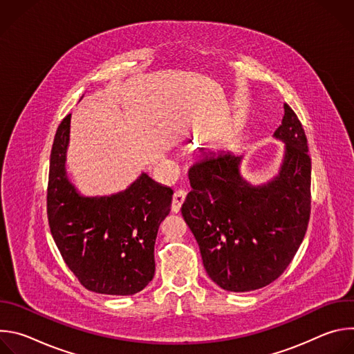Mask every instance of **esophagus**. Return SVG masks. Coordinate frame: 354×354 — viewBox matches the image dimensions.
Wrapping results in <instances>:
<instances>
[{
	"label": "esophagus",
	"instance_id": "esophagus-1",
	"mask_svg": "<svg viewBox=\"0 0 354 354\" xmlns=\"http://www.w3.org/2000/svg\"><path fill=\"white\" fill-rule=\"evenodd\" d=\"M186 198V192L185 190H176L174 193V198H172V212L178 213L183 205V201Z\"/></svg>",
	"mask_w": 354,
	"mask_h": 354
}]
</instances>
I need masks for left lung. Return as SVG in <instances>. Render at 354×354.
<instances>
[{
  "label": "left lung",
  "instance_id": "obj_1",
  "mask_svg": "<svg viewBox=\"0 0 354 354\" xmlns=\"http://www.w3.org/2000/svg\"><path fill=\"white\" fill-rule=\"evenodd\" d=\"M273 138L284 144L277 175L252 183L242 157L209 151L189 169L192 190L182 216L194 235L209 277L245 292L274 281L304 239L311 212V158L297 115L284 104Z\"/></svg>",
  "mask_w": 354,
  "mask_h": 354
}]
</instances>
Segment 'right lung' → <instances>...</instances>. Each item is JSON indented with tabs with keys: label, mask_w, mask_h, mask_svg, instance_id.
I'll return each instance as SVG.
<instances>
[{
	"label": "right lung",
	"mask_w": 354,
	"mask_h": 354,
	"mask_svg": "<svg viewBox=\"0 0 354 354\" xmlns=\"http://www.w3.org/2000/svg\"><path fill=\"white\" fill-rule=\"evenodd\" d=\"M71 115L60 123L50 154L47 217L60 254L80 283L95 292L133 295L154 277L160 223L174 190L145 172L124 190L82 194L66 162Z\"/></svg>",
	"instance_id": "right-lung-1"
}]
</instances>
